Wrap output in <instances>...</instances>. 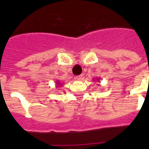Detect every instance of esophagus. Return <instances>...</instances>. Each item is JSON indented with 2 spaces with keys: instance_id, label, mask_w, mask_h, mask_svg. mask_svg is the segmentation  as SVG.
<instances>
[{
  "instance_id": "esophagus-1",
  "label": "esophagus",
  "mask_w": 149,
  "mask_h": 149,
  "mask_svg": "<svg viewBox=\"0 0 149 149\" xmlns=\"http://www.w3.org/2000/svg\"><path fill=\"white\" fill-rule=\"evenodd\" d=\"M82 77H83V75H82V74H81V75L76 76L75 78H76V80H77V81H81V79H82Z\"/></svg>"
}]
</instances>
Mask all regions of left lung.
Returning <instances> with one entry per match:
<instances>
[{
  "mask_svg": "<svg viewBox=\"0 0 149 149\" xmlns=\"http://www.w3.org/2000/svg\"><path fill=\"white\" fill-rule=\"evenodd\" d=\"M95 80H96V81H99V80H100V79H99V78H96V79H95Z\"/></svg>",
  "mask_w": 149,
  "mask_h": 149,
  "instance_id": "1",
  "label": "left lung"
}]
</instances>
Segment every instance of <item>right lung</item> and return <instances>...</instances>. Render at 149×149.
Segmentation results:
<instances>
[{"mask_svg": "<svg viewBox=\"0 0 149 149\" xmlns=\"http://www.w3.org/2000/svg\"><path fill=\"white\" fill-rule=\"evenodd\" d=\"M63 84H62V83H60V81H56V87H58V86H63Z\"/></svg>", "mask_w": 149, "mask_h": 149, "instance_id": "obj_1", "label": "right lung"}]
</instances>
